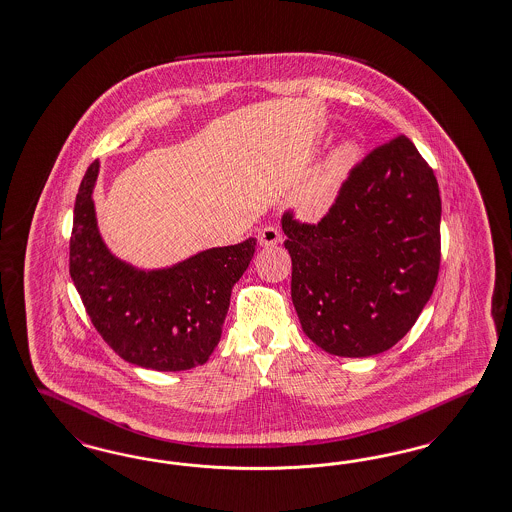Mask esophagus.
I'll return each instance as SVG.
<instances>
[{"label":"esophagus","mask_w":512,"mask_h":512,"mask_svg":"<svg viewBox=\"0 0 512 512\" xmlns=\"http://www.w3.org/2000/svg\"><path fill=\"white\" fill-rule=\"evenodd\" d=\"M282 242V234L276 226H265L261 232H259V244L261 246L270 247L276 246Z\"/></svg>","instance_id":"esophagus-1"}]
</instances>
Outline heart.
I'll return each instance as SVG.
<instances>
[{
    "label": "heart",
    "mask_w": 512,
    "mask_h": 512,
    "mask_svg": "<svg viewBox=\"0 0 512 512\" xmlns=\"http://www.w3.org/2000/svg\"><path fill=\"white\" fill-rule=\"evenodd\" d=\"M360 148L352 141L339 144L329 152L328 158L310 175L295 196V209L301 217L318 221L326 217L337 204L341 190L352 169L358 164Z\"/></svg>",
    "instance_id": "1"
}]
</instances>
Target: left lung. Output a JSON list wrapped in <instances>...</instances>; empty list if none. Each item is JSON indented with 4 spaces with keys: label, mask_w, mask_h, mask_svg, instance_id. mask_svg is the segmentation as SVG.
<instances>
[{
    "label": "left lung",
    "mask_w": 512,
    "mask_h": 512,
    "mask_svg": "<svg viewBox=\"0 0 512 512\" xmlns=\"http://www.w3.org/2000/svg\"><path fill=\"white\" fill-rule=\"evenodd\" d=\"M440 217L436 177L404 135L352 169L318 225L286 213L291 299L308 339L345 358L394 347L436 286Z\"/></svg>",
    "instance_id": "1"
}]
</instances>
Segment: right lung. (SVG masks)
Wrapping results in <instances>:
<instances>
[{"mask_svg":"<svg viewBox=\"0 0 512 512\" xmlns=\"http://www.w3.org/2000/svg\"><path fill=\"white\" fill-rule=\"evenodd\" d=\"M99 160L87 167L70 238V276L93 326L125 362L184 371L219 345L232 287L253 259L257 240L204 249L165 268H139L116 257L97 225L93 190Z\"/></svg>","mask_w":512,"mask_h":512,"instance_id":"obj_1","label":"right lung"}]
</instances>
